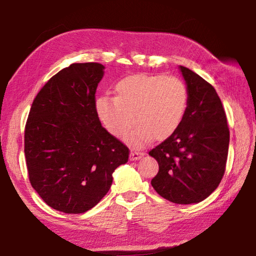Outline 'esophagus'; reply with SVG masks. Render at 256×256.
I'll return each mask as SVG.
<instances>
[{
  "label": "esophagus",
  "instance_id": "1",
  "mask_svg": "<svg viewBox=\"0 0 256 256\" xmlns=\"http://www.w3.org/2000/svg\"><path fill=\"white\" fill-rule=\"evenodd\" d=\"M144 156V152H142V151H138V150H132L131 154H130V159L131 160H138L141 159L142 157Z\"/></svg>",
  "mask_w": 256,
  "mask_h": 256
}]
</instances>
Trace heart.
<instances>
[{
  "mask_svg": "<svg viewBox=\"0 0 256 256\" xmlns=\"http://www.w3.org/2000/svg\"><path fill=\"white\" fill-rule=\"evenodd\" d=\"M188 88L180 78L136 74L115 86V98L102 97L96 104L99 118L112 136L122 138L136 124L126 140L140 146L154 138L170 136L184 118Z\"/></svg>",
  "mask_w": 256,
  "mask_h": 256,
  "instance_id": "heart-1",
  "label": "heart"
}]
</instances>
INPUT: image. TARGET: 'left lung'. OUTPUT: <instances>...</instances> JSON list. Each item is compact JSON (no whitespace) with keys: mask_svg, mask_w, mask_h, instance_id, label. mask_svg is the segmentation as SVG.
I'll return each mask as SVG.
<instances>
[{"mask_svg":"<svg viewBox=\"0 0 256 256\" xmlns=\"http://www.w3.org/2000/svg\"><path fill=\"white\" fill-rule=\"evenodd\" d=\"M180 70L188 86V108L176 131L149 151L159 164L151 185L168 201L190 204L204 200L222 182L229 128L214 86L188 68Z\"/></svg>","mask_w":256,"mask_h":256,"instance_id":"8db88e82","label":"left lung"}]
</instances>
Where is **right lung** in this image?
<instances>
[{
    "mask_svg": "<svg viewBox=\"0 0 256 256\" xmlns=\"http://www.w3.org/2000/svg\"><path fill=\"white\" fill-rule=\"evenodd\" d=\"M105 66L73 63L46 82L24 128L29 180L47 206L84 214L106 196L128 148L102 126L96 90Z\"/></svg>",
    "mask_w": 256,
    "mask_h": 256,
    "instance_id": "add662e5",
    "label": "right lung"
}]
</instances>
